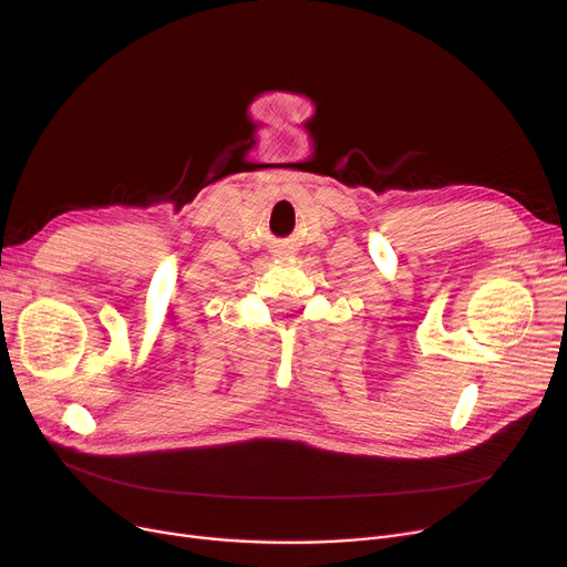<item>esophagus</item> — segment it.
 <instances>
[{
  "mask_svg": "<svg viewBox=\"0 0 567 567\" xmlns=\"http://www.w3.org/2000/svg\"><path fill=\"white\" fill-rule=\"evenodd\" d=\"M276 255H278V257H282V255H293V250H291V248H278Z\"/></svg>",
  "mask_w": 567,
  "mask_h": 567,
  "instance_id": "esophagus-1",
  "label": "esophagus"
}]
</instances>
